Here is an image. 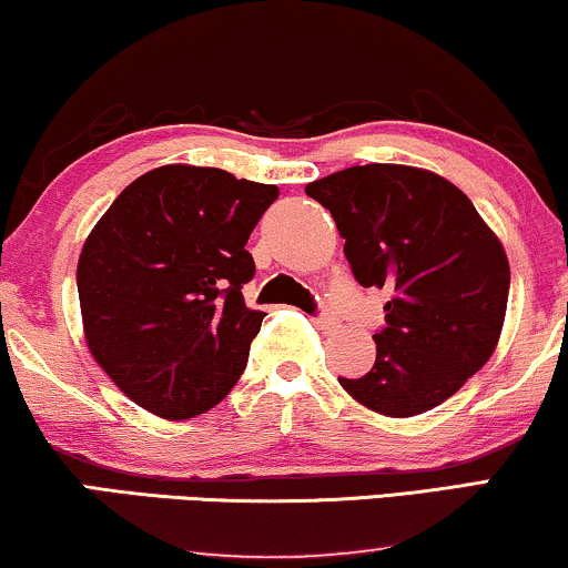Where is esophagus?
Segmentation results:
<instances>
[{"instance_id": "1", "label": "esophagus", "mask_w": 568, "mask_h": 568, "mask_svg": "<svg viewBox=\"0 0 568 568\" xmlns=\"http://www.w3.org/2000/svg\"><path fill=\"white\" fill-rule=\"evenodd\" d=\"M314 325H317L320 329H335L337 317L333 312H322V314H317V320H314Z\"/></svg>"}]
</instances>
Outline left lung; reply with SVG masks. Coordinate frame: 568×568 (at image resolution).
<instances>
[{"label": "left lung", "instance_id": "8db88e82", "mask_svg": "<svg viewBox=\"0 0 568 568\" xmlns=\"http://www.w3.org/2000/svg\"><path fill=\"white\" fill-rule=\"evenodd\" d=\"M306 196L333 214L356 283L390 293L375 367L337 377L343 390L396 419L440 406L498 346L511 285L504 243L462 189L408 164L333 172Z\"/></svg>", "mask_w": 568, "mask_h": 568}]
</instances>
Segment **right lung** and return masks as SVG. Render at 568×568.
Wrapping results in <instances>:
<instances>
[{
  "instance_id": "obj_1",
  "label": "right lung",
  "mask_w": 568,
  "mask_h": 568,
  "mask_svg": "<svg viewBox=\"0 0 568 568\" xmlns=\"http://www.w3.org/2000/svg\"><path fill=\"white\" fill-rule=\"evenodd\" d=\"M277 185L164 164L128 185L78 260L85 346L114 385L162 419L210 412L246 369L264 312L248 308L246 241Z\"/></svg>"
}]
</instances>
